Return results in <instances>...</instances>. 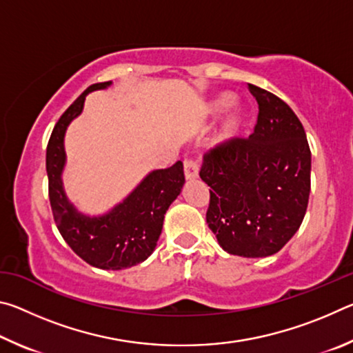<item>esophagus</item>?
<instances>
[{"label": "esophagus", "mask_w": 353, "mask_h": 353, "mask_svg": "<svg viewBox=\"0 0 353 353\" xmlns=\"http://www.w3.org/2000/svg\"><path fill=\"white\" fill-rule=\"evenodd\" d=\"M183 171L187 181H196V179L199 177V163L196 162V160L187 159L183 162Z\"/></svg>", "instance_id": "esophagus-1"}]
</instances>
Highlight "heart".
I'll list each match as a JSON object with an SVG mask.
<instances>
[{
  "instance_id": "obj_1",
  "label": "heart",
  "mask_w": 353,
  "mask_h": 353,
  "mask_svg": "<svg viewBox=\"0 0 353 353\" xmlns=\"http://www.w3.org/2000/svg\"><path fill=\"white\" fill-rule=\"evenodd\" d=\"M232 103V94L230 93H218L214 94L212 99L207 101L204 107V117L213 118L216 117L221 110H224L227 105ZM244 124V109L241 105H230V109L227 110L224 118L221 119V124L214 135V141L216 145L225 146L230 145L232 141H235L240 135Z\"/></svg>"
}]
</instances>
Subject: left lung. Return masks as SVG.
<instances>
[{
	"instance_id": "obj_1",
	"label": "left lung",
	"mask_w": 353,
	"mask_h": 353,
	"mask_svg": "<svg viewBox=\"0 0 353 353\" xmlns=\"http://www.w3.org/2000/svg\"><path fill=\"white\" fill-rule=\"evenodd\" d=\"M259 118L249 139L204 155L210 187L207 224L227 254L261 259L279 252L301 227L310 198L312 152L291 107L249 83Z\"/></svg>"
}]
</instances>
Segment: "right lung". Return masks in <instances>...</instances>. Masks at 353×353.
I'll return each mask as SVG.
<instances>
[{"mask_svg":"<svg viewBox=\"0 0 353 353\" xmlns=\"http://www.w3.org/2000/svg\"><path fill=\"white\" fill-rule=\"evenodd\" d=\"M110 85L112 81L93 83L59 118L48 141L46 172L51 210L63 240L88 265L118 271L139 265L154 252L165 213L181 194L185 176L182 162L154 170L119 204L98 216L82 213L71 204L62 182L67 162L65 132L82 113L87 94Z\"/></svg>","mask_w":353,"mask_h":353,"instance_id":"obj_1","label":"right lung"}]
</instances>
